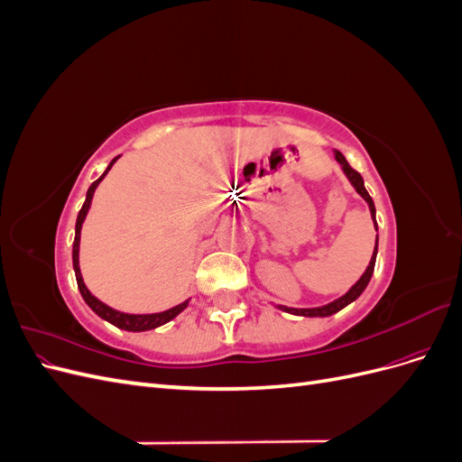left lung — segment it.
I'll return each instance as SVG.
<instances>
[{"label": "left lung", "mask_w": 462, "mask_h": 462, "mask_svg": "<svg viewBox=\"0 0 462 462\" xmlns=\"http://www.w3.org/2000/svg\"><path fill=\"white\" fill-rule=\"evenodd\" d=\"M335 160H337V162L341 163L343 173L346 175L348 180H351V185L356 189V192L360 194L362 199H365V200L368 202L370 214H372V219H374V227L377 229V223H375V206H374V200H372V197H370L366 187H365V180H362V175H360L358 171H355L351 165H348V162L345 160V156H343V153H341L339 150H335ZM375 254H377V239H375V248H374V254H372V260H370V263H368L366 272L362 273V277L358 279V282H356L351 289H348L343 297H339L337 300H333V302H329V304H326V306H318V309H289V306H277V309L283 310V312H289V314L309 316V318H326V316H331V314H335V312L343 310L346 304H351L353 300H356V299L362 295V291H365V289L368 287L370 279H372V273H374Z\"/></svg>", "instance_id": "8db88e82"}]
</instances>
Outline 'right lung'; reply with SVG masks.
Returning <instances> with one entry per match:
<instances>
[{
	"label": "right lung",
	"mask_w": 462,
	"mask_h": 462,
	"mask_svg": "<svg viewBox=\"0 0 462 462\" xmlns=\"http://www.w3.org/2000/svg\"><path fill=\"white\" fill-rule=\"evenodd\" d=\"M119 158V156H117ZM117 158L111 160V163L107 165V170L102 173L100 179H96L94 183L90 185L88 192H87V200L85 204H82L80 212L77 216V226H75V243H73V268H75V277H77V285H79V291L82 299H85V302L90 306V309L100 316L102 319L109 321V324H114L116 328L119 329H125V331H148V329H153V328H160L163 324H167V321H171L177 314L183 312L187 309L189 300L180 302L177 306H173V309L165 310V312H156V314H125V312H119L116 309H111V306L104 304L102 300H97L92 292L87 289L85 282H82V275H80V268H79V245H80V229H82V223H85V217L88 214L90 209V204H92V197H94V190L96 187L100 185V180L107 175V171L111 170V165H114L117 162Z\"/></svg>",
	"instance_id": "add662e5"
}]
</instances>
